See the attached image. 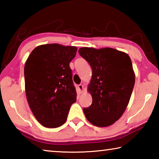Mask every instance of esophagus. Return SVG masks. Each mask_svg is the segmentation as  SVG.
<instances>
[{"label": "esophagus", "mask_w": 159, "mask_h": 159, "mask_svg": "<svg viewBox=\"0 0 159 159\" xmlns=\"http://www.w3.org/2000/svg\"><path fill=\"white\" fill-rule=\"evenodd\" d=\"M77 87H78V89H79V90L80 93H81L83 90V85L82 84H79V85H78Z\"/></svg>", "instance_id": "obj_1"}]
</instances>
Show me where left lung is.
Wrapping results in <instances>:
<instances>
[{
    "label": "left lung",
    "mask_w": 159,
    "mask_h": 159,
    "mask_svg": "<svg viewBox=\"0 0 159 159\" xmlns=\"http://www.w3.org/2000/svg\"><path fill=\"white\" fill-rule=\"evenodd\" d=\"M80 55L93 70L88 85L93 102L83 112L98 127H107L121 117L130 101L135 76L128 54L114 48H81Z\"/></svg>",
    "instance_id": "1"
}]
</instances>
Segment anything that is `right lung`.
I'll list each match as a JSON object with an SVG mask.
<instances>
[{
	"label": "right lung",
	"instance_id": "1",
	"mask_svg": "<svg viewBox=\"0 0 159 159\" xmlns=\"http://www.w3.org/2000/svg\"><path fill=\"white\" fill-rule=\"evenodd\" d=\"M77 48L60 44L37 46L25 66V91L35 118L46 128H57L66 122L76 91L69 63Z\"/></svg>",
	"mask_w": 159,
	"mask_h": 159
}]
</instances>
